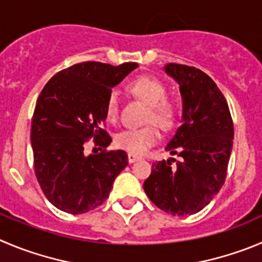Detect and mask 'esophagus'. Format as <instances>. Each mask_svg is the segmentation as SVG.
Returning a JSON list of instances; mask_svg holds the SVG:
<instances>
[{
  "label": "esophagus",
  "mask_w": 262,
  "mask_h": 262,
  "mask_svg": "<svg viewBox=\"0 0 262 262\" xmlns=\"http://www.w3.org/2000/svg\"><path fill=\"white\" fill-rule=\"evenodd\" d=\"M139 159H141V156L134 155V154H128V161H129V163H134V161L139 160Z\"/></svg>",
  "instance_id": "esophagus-1"
}]
</instances>
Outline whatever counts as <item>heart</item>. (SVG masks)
Returning <instances> with one entry per match:
<instances>
[{
  "label": "heart",
  "mask_w": 262,
  "mask_h": 262,
  "mask_svg": "<svg viewBox=\"0 0 262 262\" xmlns=\"http://www.w3.org/2000/svg\"><path fill=\"white\" fill-rule=\"evenodd\" d=\"M128 90L133 97L147 104L145 123H150L141 128L121 130L116 134L115 143L119 148L134 155H142L151 146L159 141V128L169 130L177 120V107L167 99V88L160 80L151 76H141L128 85ZM107 119L115 121L119 115V97L116 92L110 93L106 103Z\"/></svg>",
  "instance_id": "1"
}]
</instances>
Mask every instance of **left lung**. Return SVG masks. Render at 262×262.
<instances>
[{
  "instance_id": "obj_1",
  "label": "left lung",
  "mask_w": 262,
  "mask_h": 262,
  "mask_svg": "<svg viewBox=\"0 0 262 262\" xmlns=\"http://www.w3.org/2000/svg\"><path fill=\"white\" fill-rule=\"evenodd\" d=\"M165 72L178 82L182 97V125L165 150L180 159L154 163L143 189L161 211L191 216L224 185L234 124L224 94L207 73L177 63L165 66Z\"/></svg>"
}]
</instances>
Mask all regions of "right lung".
<instances>
[{"label": "right lung", "instance_id": "1", "mask_svg": "<svg viewBox=\"0 0 262 262\" xmlns=\"http://www.w3.org/2000/svg\"><path fill=\"white\" fill-rule=\"evenodd\" d=\"M138 67L82 62L55 73L43 86L32 117L33 167L49 202L63 212L81 214L108 198L115 178L128 165L125 151H107L103 129L112 88ZM90 138L104 151L85 156Z\"/></svg>", "mask_w": 262, "mask_h": 262}]
</instances>
